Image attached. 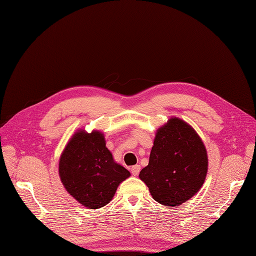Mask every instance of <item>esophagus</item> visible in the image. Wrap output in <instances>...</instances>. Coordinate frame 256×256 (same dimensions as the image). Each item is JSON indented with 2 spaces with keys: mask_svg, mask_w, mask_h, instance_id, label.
<instances>
[{
  "mask_svg": "<svg viewBox=\"0 0 256 256\" xmlns=\"http://www.w3.org/2000/svg\"><path fill=\"white\" fill-rule=\"evenodd\" d=\"M140 170H141L140 165H134V166H132L130 172H132V174H134V176H138V174L140 172Z\"/></svg>",
  "mask_w": 256,
  "mask_h": 256,
  "instance_id": "esophagus-1",
  "label": "esophagus"
}]
</instances>
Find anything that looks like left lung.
Instances as JSON below:
<instances>
[{
    "label": "left lung",
    "mask_w": 256,
    "mask_h": 256,
    "mask_svg": "<svg viewBox=\"0 0 256 256\" xmlns=\"http://www.w3.org/2000/svg\"><path fill=\"white\" fill-rule=\"evenodd\" d=\"M208 170L201 137L184 120L172 117L156 132L148 165L139 174L154 201L180 206L203 186Z\"/></svg>",
    "instance_id": "1"
}]
</instances>
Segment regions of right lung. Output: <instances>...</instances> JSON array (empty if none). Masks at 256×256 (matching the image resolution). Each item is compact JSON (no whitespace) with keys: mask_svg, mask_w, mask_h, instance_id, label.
I'll return each mask as SVG.
<instances>
[{"mask_svg":"<svg viewBox=\"0 0 256 256\" xmlns=\"http://www.w3.org/2000/svg\"><path fill=\"white\" fill-rule=\"evenodd\" d=\"M58 174L66 190L88 209L108 204L119 184L130 176L114 161L104 132L95 130L75 132L60 157Z\"/></svg>","mask_w":256,"mask_h":256,"instance_id":"1","label":"right lung"}]
</instances>
